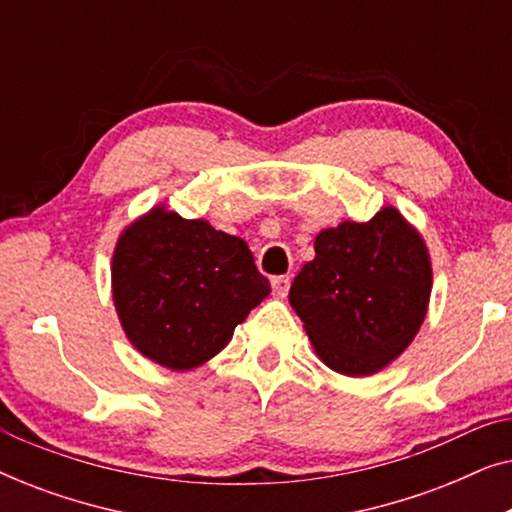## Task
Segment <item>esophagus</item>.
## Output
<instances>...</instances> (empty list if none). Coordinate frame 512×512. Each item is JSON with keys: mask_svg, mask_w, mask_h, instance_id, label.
<instances>
[{"mask_svg": "<svg viewBox=\"0 0 512 512\" xmlns=\"http://www.w3.org/2000/svg\"><path fill=\"white\" fill-rule=\"evenodd\" d=\"M289 286H291L289 275H279V277L272 279V291H275L277 298H286V293H289Z\"/></svg>", "mask_w": 512, "mask_h": 512, "instance_id": "1", "label": "esophagus"}]
</instances>
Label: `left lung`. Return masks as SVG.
Here are the masks:
<instances>
[{
	"mask_svg": "<svg viewBox=\"0 0 512 512\" xmlns=\"http://www.w3.org/2000/svg\"><path fill=\"white\" fill-rule=\"evenodd\" d=\"M314 254L289 291L314 352L335 373H377L426 317L431 261L422 235L398 209L382 207L366 223L321 230Z\"/></svg>",
	"mask_w": 512,
	"mask_h": 512,
	"instance_id": "1",
	"label": "left lung"
}]
</instances>
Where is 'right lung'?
Returning <instances> with one entry per match:
<instances>
[{
	"label": "right lung",
	"mask_w": 512,
	"mask_h": 512,
	"mask_svg": "<svg viewBox=\"0 0 512 512\" xmlns=\"http://www.w3.org/2000/svg\"><path fill=\"white\" fill-rule=\"evenodd\" d=\"M111 286L128 340L170 370L198 368L219 354L270 293L247 242L165 207L118 237Z\"/></svg>",
	"instance_id": "add662e5"
}]
</instances>
